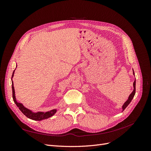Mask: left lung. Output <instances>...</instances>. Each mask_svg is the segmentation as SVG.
Here are the masks:
<instances>
[{
	"label": "left lung",
	"mask_w": 151,
	"mask_h": 151,
	"mask_svg": "<svg viewBox=\"0 0 151 151\" xmlns=\"http://www.w3.org/2000/svg\"><path fill=\"white\" fill-rule=\"evenodd\" d=\"M133 71H134V70H133ZM133 73H134V75L135 76V74H134V72ZM135 94V80L134 83V91H133V92H132V93L130 94V95L129 96V99H127V101L124 103V104L123 105V106H122L123 111L124 110V109L127 108V106H128V105H129V104H130V103L132 101V99H133V98L134 97Z\"/></svg>",
	"instance_id": "left-lung-1"
}]
</instances>
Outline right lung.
Returning <instances> with one entry per match:
<instances>
[{
    "label": "right lung",
    "instance_id": "add662e5",
    "mask_svg": "<svg viewBox=\"0 0 151 151\" xmlns=\"http://www.w3.org/2000/svg\"><path fill=\"white\" fill-rule=\"evenodd\" d=\"M14 71H15V70H14V72L12 73V77L14 76ZM12 98H13L14 101V103L17 105V106L19 108V109L21 111V112L23 113L26 116L30 118V119L33 120L40 121V120H42L47 119V118L52 116L54 115V114L56 113V111H57L56 109H52V110H50V111H47V112L33 113L31 111H30L29 109L25 108L21 103H17L16 101V97H15V91H14V88L13 82H12Z\"/></svg>",
    "mask_w": 151,
    "mask_h": 151
}]
</instances>
